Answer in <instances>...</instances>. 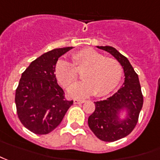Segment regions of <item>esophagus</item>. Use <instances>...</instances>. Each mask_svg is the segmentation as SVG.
I'll return each mask as SVG.
<instances>
[{"instance_id": "obj_1", "label": "esophagus", "mask_w": 160, "mask_h": 160, "mask_svg": "<svg viewBox=\"0 0 160 160\" xmlns=\"http://www.w3.org/2000/svg\"><path fill=\"white\" fill-rule=\"evenodd\" d=\"M85 102V100H80V99H75L74 100V104H82Z\"/></svg>"}]
</instances>
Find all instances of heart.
Listing matches in <instances>:
<instances>
[{"instance_id": "b5f03b06", "label": "heart", "mask_w": 160, "mask_h": 160, "mask_svg": "<svg viewBox=\"0 0 160 160\" xmlns=\"http://www.w3.org/2000/svg\"><path fill=\"white\" fill-rule=\"evenodd\" d=\"M72 62L61 59L55 65L54 73L63 87L70 86L82 71V82L75 83L68 90V96L82 98L95 93L101 97L112 92L120 83L122 68L116 60L106 58L92 48H84L72 55Z\"/></svg>"}]
</instances>
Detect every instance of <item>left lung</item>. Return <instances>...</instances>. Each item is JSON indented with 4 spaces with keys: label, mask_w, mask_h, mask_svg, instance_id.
<instances>
[{
    "label": "left lung",
    "mask_w": 160,
    "mask_h": 160,
    "mask_svg": "<svg viewBox=\"0 0 160 160\" xmlns=\"http://www.w3.org/2000/svg\"><path fill=\"white\" fill-rule=\"evenodd\" d=\"M112 54L122 65L124 82L112 96L95 103V110L88 118V125L98 139L113 142L132 132L142 108V94L138 76L127 57L112 47H98Z\"/></svg>",
    "instance_id": "1"
}]
</instances>
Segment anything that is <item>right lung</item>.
<instances>
[{
	"label": "right lung",
	"instance_id": "1",
	"mask_svg": "<svg viewBox=\"0 0 160 160\" xmlns=\"http://www.w3.org/2000/svg\"><path fill=\"white\" fill-rule=\"evenodd\" d=\"M72 47L56 48L34 60L23 71L15 102L20 122L30 131L46 135L62 122L73 101H68L54 74L59 58Z\"/></svg>",
	"mask_w": 160,
	"mask_h": 160
}]
</instances>
